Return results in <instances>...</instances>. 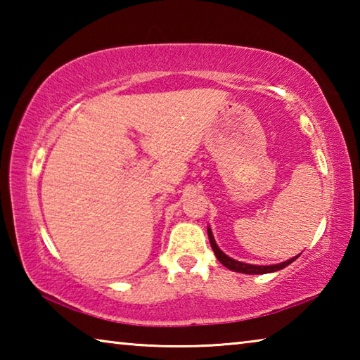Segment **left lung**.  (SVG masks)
Masks as SVG:
<instances>
[{
    "mask_svg": "<svg viewBox=\"0 0 360 360\" xmlns=\"http://www.w3.org/2000/svg\"><path fill=\"white\" fill-rule=\"evenodd\" d=\"M208 238H210V243H211V248L212 251H214L217 260L221 262V264L224 266H227L229 270H233V271H238V273H246V275H265V273H273V271H278V270H283L284 266L290 265L292 262H294L298 255H295V257H292L289 260L285 262H281V264H276V265H251V264H243V262L240 260H235L229 257L227 254H224L221 249H219V246L216 245L214 241V236H212V231L211 229L208 227Z\"/></svg>",
    "mask_w": 360,
    "mask_h": 360,
    "instance_id": "left-lung-1",
    "label": "left lung"
}]
</instances>
